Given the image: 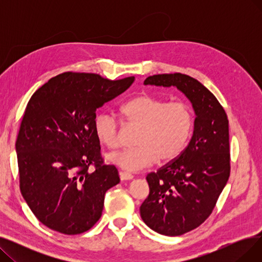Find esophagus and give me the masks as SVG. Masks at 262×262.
Listing matches in <instances>:
<instances>
[{"label": "esophagus", "instance_id": "1", "mask_svg": "<svg viewBox=\"0 0 262 262\" xmlns=\"http://www.w3.org/2000/svg\"><path fill=\"white\" fill-rule=\"evenodd\" d=\"M120 178L121 181H130L134 178V176L127 172H120Z\"/></svg>", "mask_w": 262, "mask_h": 262}]
</instances>
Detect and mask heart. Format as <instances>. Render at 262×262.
Returning <instances> with one entry per match:
<instances>
[{
    "label": "heart",
    "instance_id": "b5f03b06",
    "mask_svg": "<svg viewBox=\"0 0 262 262\" xmlns=\"http://www.w3.org/2000/svg\"><path fill=\"white\" fill-rule=\"evenodd\" d=\"M119 112L129 126L139 127L135 139L137 146L110 154L108 159L130 172L150 167L158 159L168 162L180 156L193 128L194 117L189 105L170 103L148 93L128 100ZM93 132L106 147L115 149L120 146V125L112 115H96Z\"/></svg>",
    "mask_w": 262,
    "mask_h": 262
}]
</instances>
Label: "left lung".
Wrapping results in <instances>:
<instances>
[{
  "mask_svg": "<svg viewBox=\"0 0 262 262\" xmlns=\"http://www.w3.org/2000/svg\"><path fill=\"white\" fill-rule=\"evenodd\" d=\"M144 85L174 86L192 104L194 129L182 154L148 173L149 193L140 206L143 222L164 236H181L206 221L230 174L228 119L215 96L182 73L148 76Z\"/></svg>",
  "mask_w": 262,
  "mask_h": 262,
  "instance_id": "obj_1",
  "label": "left lung"
}]
</instances>
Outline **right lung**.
<instances>
[{
    "label": "right lung",
    "mask_w": 262,
    "mask_h": 262,
    "mask_svg": "<svg viewBox=\"0 0 262 262\" xmlns=\"http://www.w3.org/2000/svg\"><path fill=\"white\" fill-rule=\"evenodd\" d=\"M134 80L64 72L40 87L27 103L16 142L20 190L47 227L78 235L99 221L106 191L120 177L115 166L104 163L93 120L96 109Z\"/></svg>",
    "instance_id": "1"
}]
</instances>
